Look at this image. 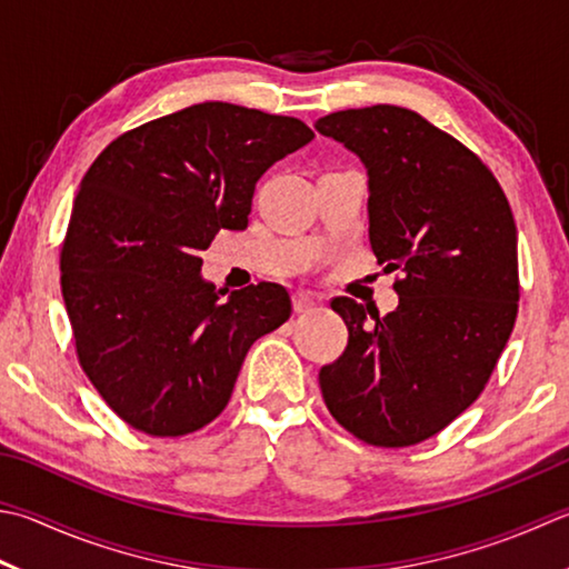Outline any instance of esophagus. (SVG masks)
Instances as JSON below:
<instances>
[{
	"instance_id": "obj_1",
	"label": "esophagus",
	"mask_w": 569,
	"mask_h": 569,
	"mask_svg": "<svg viewBox=\"0 0 569 569\" xmlns=\"http://www.w3.org/2000/svg\"><path fill=\"white\" fill-rule=\"evenodd\" d=\"M292 305H295V312L297 315H307V312H312V309L319 305V299L312 292H297L292 297Z\"/></svg>"
}]
</instances>
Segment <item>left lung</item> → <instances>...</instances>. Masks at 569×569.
<instances>
[{
    "mask_svg": "<svg viewBox=\"0 0 569 569\" xmlns=\"http://www.w3.org/2000/svg\"><path fill=\"white\" fill-rule=\"evenodd\" d=\"M317 133L367 168L369 240L401 270L386 317L337 297L345 353L321 367L327 409L361 441L421 443L483 391L518 315V230L483 160L401 106L337 111Z\"/></svg>",
    "mask_w": 569,
    "mask_h": 569,
    "instance_id": "obj_1",
    "label": "left lung"
}]
</instances>
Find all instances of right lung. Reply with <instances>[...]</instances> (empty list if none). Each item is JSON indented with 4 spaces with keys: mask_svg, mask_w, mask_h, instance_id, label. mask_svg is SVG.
I'll use <instances>...</instances> for the list:
<instances>
[{
    "mask_svg": "<svg viewBox=\"0 0 569 569\" xmlns=\"http://www.w3.org/2000/svg\"><path fill=\"white\" fill-rule=\"evenodd\" d=\"M315 133L292 116L206 101L143 123L83 176L61 250L79 361L148 436H186L228 406L244 353L289 319L287 289L202 280V250L244 230L257 180Z\"/></svg>",
    "mask_w": 569,
    "mask_h": 569,
    "instance_id": "1",
    "label": "right lung"
}]
</instances>
